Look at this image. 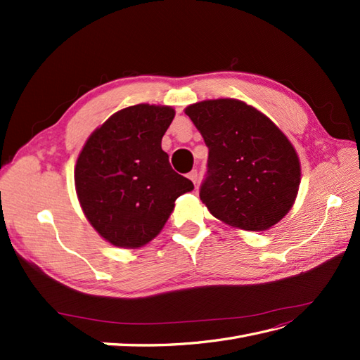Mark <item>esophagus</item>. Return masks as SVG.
Returning a JSON list of instances; mask_svg holds the SVG:
<instances>
[{
    "mask_svg": "<svg viewBox=\"0 0 360 360\" xmlns=\"http://www.w3.org/2000/svg\"><path fill=\"white\" fill-rule=\"evenodd\" d=\"M198 178H200V174H198V170H192L188 173V179L193 182V184L196 186V182H198Z\"/></svg>",
    "mask_w": 360,
    "mask_h": 360,
    "instance_id": "esophagus-1",
    "label": "esophagus"
}]
</instances>
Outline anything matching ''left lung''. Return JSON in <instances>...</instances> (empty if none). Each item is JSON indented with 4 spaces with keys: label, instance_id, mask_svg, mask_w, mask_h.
<instances>
[{
    "label": "left lung",
    "instance_id": "8db88e82",
    "mask_svg": "<svg viewBox=\"0 0 360 360\" xmlns=\"http://www.w3.org/2000/svg\"><path fill=\"white\" fill-rule=\"evenodd\" d=\"M209 148L201 201L213 217L243 231L277 224L292 207L300 186V160L274 122L235 98L190 105Z\"/></svg>",
    "mask_w": 360,
    "mask_h": 360
}]
</instances>
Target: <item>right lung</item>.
Listing matches in <instances>:
<instances>
[{
	"instance_id": "add662e5",
	"label": "right lung",
	"mask_w": 360,
	"mask_h": 360,
	"mask_svg": "<svg viewBox=\"0 0 360 360\" xmlns=\"http://www.w3.org/2000/svg\"><path fill=\"white\" fill-rule=\"evenodd\" d=\"M174 117L172 106H128L88 137L75 164L83 213L112 246L136 249L162 231L193 182L176 173L160 147Z\"/></svg>"
}]
</instances>
